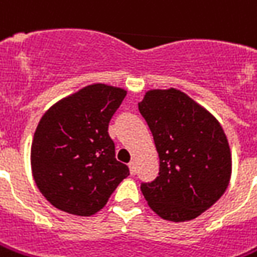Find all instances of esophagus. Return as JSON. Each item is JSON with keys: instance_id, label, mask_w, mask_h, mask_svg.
Here are the masks:
<instances>
[{"instance_id": "esophagus-1", "label": "esophagus", "mask_w": 257, "mask_h": 257, "mask_svg": "<svg viewBox=\"0 0 257 257\" xmlns=\"http://www.w3.org/2000/svg\"><path fill=\"white\" fill-rule=\"evenodd\" d=\"M129 172H131V174H132V176H135L136 174V163L135 162H131V163H129Z\"/></svg>"}]
</instances>
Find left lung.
Here are the masks:
<instances>
[{
    "instance_id": "1",
    "label": "left lung",
    "mask_w": 257,
    "mask_h": 257,
    "mask_svg": "<svg viewBox=\"0 0 257 257\" xmlns=\"http://www.w3.org/2000/svg\"><path fill=\"white\" fill-rule=\"evenodd\" d=\"M156 145L160 167L143 197L160 218L191 221L212 207L228 188L231 148L214 115L186 92L149 90L138 104Z\"/></svg>"
}]
</instances>
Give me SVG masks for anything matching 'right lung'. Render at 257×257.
Segmentation results:
<instances>
[{"instance_id":"obj_1","label":"right lung","mask_w":257,"mask_h":257,"mask_svg":"<svg viewBox=\"0 0 257 257\" xmlns=\"http://www.w3.org/2000/svg\"><path fill=\"white\" fill-rule=\"evenodd\" d=\"M126 95L114 85H87L49 108L35 131L31 166L36 186L53 207L67 214L98 212L128 166L115 159L108 123Z\"/></svg>"}]
</instances>
